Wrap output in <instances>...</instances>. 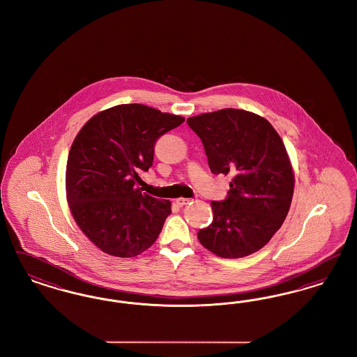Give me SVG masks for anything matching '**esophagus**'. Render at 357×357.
<instances>
[{
	"mask_svg": "<svg viewBox=\"0 0 357 357\" xmlns=\"http://www.w3.org/2000/svg\"><path fill=\"white\" fill-rule=\"evenodd\" d=\"M175 202H176V204H178L179 207H182V206H185V204H188V202H190V199H186V198H178Z\"/></svg>",
	"mask_w": 357,
	"mask_h": 357,
	"instance_id": "34e87169",
	"label": "esophagus"
}]
</instances>
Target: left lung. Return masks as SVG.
I'll use <instances>...</instances> for the list:
<instances>
[{
  "label": "left lung",
  "instance_id": "1",
  "mask_svg": "<svg viewBox=\"0 0 357 357\" xmlns=\"http://www.w3.org/2000/svg\"><path fill=\"white\" fill-rule=\"evenodd\" d=\"M199 136L213 174L231 175L223 201H213V222L198 231L207 250L241 258L264 248L288 215L294 176L280 135L264 118L226 108L187 119Z\"/></svg>",
  "mask_w": 357,
  "mask_h": 357
}]
</instances>
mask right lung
Masks as SVG:
<instances>
[{
	"label": "right lung",
	"mask_w": 357,
	"mask_h": 357,
	"mask_svg": "<svg viewBox=\"0 0 357 357\" xmlns=\"http://www.w3.org/2000/svg\"><path fill=\"white\" fill-rule=\"evenodd\" d=\"M182 116L143 104H120L95 115L73 140L67 162V199L82 231L104 253L135 257L149 249L171 204L136 187L153 166L156 140Z\"/></svg>",
	"instance_id": "1"
}]
</instances>
